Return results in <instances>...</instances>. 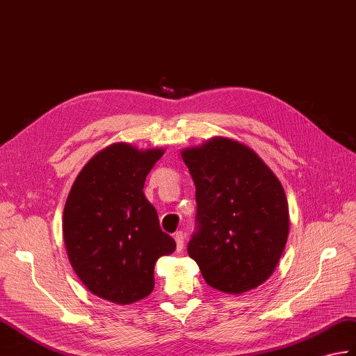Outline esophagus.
Masks as SVG:
<instances>
[{
    "label": "esophagus",
    "mask_w": 356,
    "mask_h": 356,
    "mask_svg": "<svg viewBox=\"0 0 356 356\" xmlns=\"http://www.w3.org/2000/svg\"><path fill=\"white\" fill-rule=\"evenodd\" d=\"M175 239H176V249L177 252H181L185 247V234L184 232H176L175 234Z\"/></svg>",
    "instance_id": "34e87169"
}]
</instances>
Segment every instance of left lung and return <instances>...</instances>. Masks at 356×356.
I'll list each match as a JSON object with an SVG mask.
<instances>
[{"label":"left lung","mask_w":356,"mask_h":356,"mask_svg":"<svg viewBox=\"0 0 356 356\" xmlns=\"http://www.w3.org/2000/svg\"><path fill=\"white\" fill-rule=\"evenodd\" d=\"M180 153L195 185L198 229L189 258L218 291L254 290L273 275L290 232L282 184L235 139L213 136Z\"/></svg>","instance_id":"obj_1"}]
</instances>
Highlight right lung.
Masks as SVG:
<instances>
[{"label": "right lung", "mask_w": 356, "mask_h": 356, "mask_svg": "<svg viewBox=\"0 0 356 356\" xmlns=\"http://www.w3.org/2000/svg\"><path fill=\"white\" fill-rule=\"evenodd\" d=\"M165 150L107 145L74 180L62 232L72 270L88 290L118 305L153 291L154 264L176 250L144 194L145 177Z\"/></svg>", "instance_id": "obj_1"}]
</instances>
